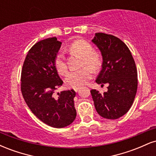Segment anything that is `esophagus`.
<instances>
[{
    "mask_svg": "<svg viewBox=\"0 0 156 156\" xmlns=\"http://www.w3.org/2000/svg\"><path fill=\"white\" fill-rule=\"evenodd\" d=\"M80 89V87H73V89L75 90V92H78V89Z\"/></svg>",
    "mask_w": 156,
    "mask_h": 156,
    "instance_id": "esophagus-1",
    "label": "esophagus"
}]
</instances>
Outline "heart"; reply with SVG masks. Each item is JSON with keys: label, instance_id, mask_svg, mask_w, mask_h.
Returning a JSON list of instances; mask_svg holds the SVG:
<instances>
[{"label": "heart", "instance_id": "obj_1", "mask_svg": "<svg viewBox=\"0 0 156 156\" xmlns=\"http://www.w3.org/2000/svg\"><path fill=\"white\" fill-rule=\"evenodd\" d=\"M68 49L73 53H77L82 57L81 66L83 67L77 70L70 71L67 75L65 83L69 87H79L87 83L92 78L93 75L92 69L97 70L101 67L102 64L101 55L98 52L93 51L92 45L84 39L76 40L71 43ZM54 65L58 73L61 75H65L67 72V64L65 60L64 52L59 51L55 55Z\"/></svg>", "mask_w": 156, "mask_h": 156}]
</instances>
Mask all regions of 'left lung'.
Wrapping results in <instances>:
<instances>
[{
	"label": "left lung",
	"instance_id": "1",
	"mask_svg": "<svg viewBox=\"0 0 156 156\" xmlns=\"http://www.w3.org/2000/svg\"><path fill=\"white\" fill-rule=\"evenodd\" d=\"M92 42L103 56L101 73L95 81L108 83V91L101 94L92 89L97 112L103 118L116 119L129 111L137 91V69L129 48L117 37L97 33Z\"/></svg>",
	"mask_w": 156,
	"mask_h": 156
}]
</instances>
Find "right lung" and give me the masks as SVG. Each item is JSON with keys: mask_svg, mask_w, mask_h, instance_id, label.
<instances>
[{"mask_svg": "<svg viewBox=\"0 0 156 156\" xmlns=\"http://www.w3.org/2000/svg\"><path fill=\"white\" fill-rule=\"evenodd\" d=\"M62 42L56 37L37 42L28 51L21 72V92L28 108L42 122L55 128L70 125L76 117L73 89L54 94L63 84L54 65Z\"/></svg>", "mask_w": 156, "mask_h": 156, "instance_id": "obj_1", "label": "right lung"}]
</instances>
